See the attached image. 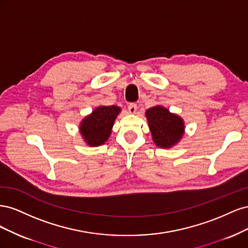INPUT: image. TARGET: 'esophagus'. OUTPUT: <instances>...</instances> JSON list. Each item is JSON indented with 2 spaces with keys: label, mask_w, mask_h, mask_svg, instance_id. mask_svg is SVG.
<instances>
[{
  "label": "esophagus",
  "mask_w": 248,
  "mask_h": 248,
  "mask_svg": "<svg viewBox=\"0 0 248 248\" xmlns=\"http://www.w3.org/2000/svg\"><path fill=\"white\" fill-rule=\"evenodd\" d=\"M137 109H138V107H137L136 103H130L129 106H128V111L130 112V114H132V115L136 114Z\"/></svg>",
  "instance_id": "esophagus-1"
}]
</instances>
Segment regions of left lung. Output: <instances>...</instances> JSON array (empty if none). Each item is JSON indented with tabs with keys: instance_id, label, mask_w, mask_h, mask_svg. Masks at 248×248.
<instances>
[{
	"instance_id": "left-lung-1",
	"label": "left lung",
	"mask_w": 248,
	"mask_h": 248,
	"mask_svg": "<svg viewBox=\"0 0 248 248\" xmlns=\"http://www.w3.org/2000/svg\"><path fill=\"white\" fill-rule=\"evenodd\" d=\"M146 118L154 144L162 149H170L182 140L185 132L184 120L162 106H155L146 110Z\"/></svg>"
}]
</instances>
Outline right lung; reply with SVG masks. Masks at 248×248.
<instances>
[{
	"mask_svg": "<svg viewBox=\"0 0 248 248\" xmlns=\"http://www.w3.org/2000/svg\"><path fill=\"white\" fill-rule=\"evenodd\" d=\"M120 112L121 108L117 106H99L81 120L78 130L89 147H98L106 144Z\"/></svg>",
	"mask_w": 248,
	"mask_h": 248,
	"instance_id": "1",
	"label": "right lung"
}]
</instances>
